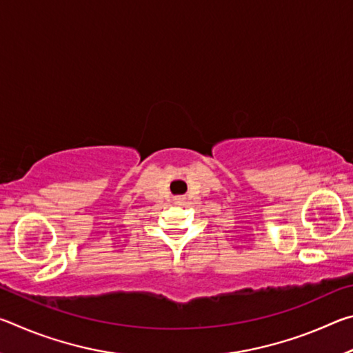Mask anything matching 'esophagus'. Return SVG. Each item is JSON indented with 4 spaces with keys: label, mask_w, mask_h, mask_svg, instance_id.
<instances>
[{
    "label": "esophagus",
    "mask_w": 353,
    "mask_h": 353,
    "mask_svg": "<svg viewBox=\"0 0 353 353\" xmlns=\"http://www.w3.org/2000/svg\"><path fill=\"white\" fill-rule=\"evenodd\" d=\"M177 201H182V199H181V198H179V199H177Z\"/></svg>",
    "instance_id": "1"
}]
</instances>
